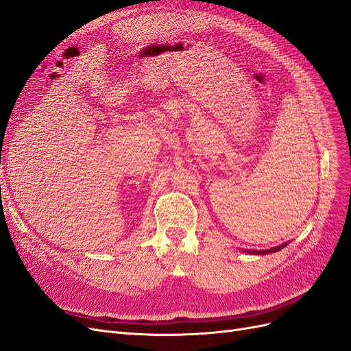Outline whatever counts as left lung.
<instances>
[{"label":"left lung","instance_id":"1","mask_svg":"<svg viewBox=\"0 0 351 351\" xmlns=\"http://www.w3.org/2000/svg\"><path fill=\"white\" fill-rule=\"evenodd\" d=\"M287 246V244H282V246H278V247H274V249H271V250H254V252H252V253H254V254H265V253H269V252H278V250H281L282 247H285Z\"/></svg>","mask_w":351,"mask_h":351}]
</instances>
